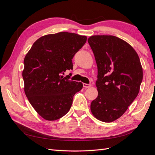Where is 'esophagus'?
Instances as JSON below:
<instances>
[{
  "label": "esophagus",
  "instance_id": "34e87169",
  "mask_svg": "<svg viewBox=\"0 0 155 155\" xmlns=\"http://www.w3.org/2000/svg\"><path fill=\"white\" fill-rule=\"evenodd\" d=\"M83 87L85 88H89L91 87V84H87V83H83Z\"/></svg>",
  "mask_w": 155,
  "mask_h": 155
}]
</instances>
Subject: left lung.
<instances>
[{
  "label": "left lung",
  "instance_id": "obj_1",
  "mask_svg": "<svg viewBox=\"0 0 155 155\" xmlns=\"http://www.w3.org/2000/svg\"><path fill=\"white\" fill-rule=\"evenodd\" d=\"M97 67L98 96L91 105L94 116L112 122L122 116L137 97L143 79L138 55L125 41L113 35L88 39Z\"/></svg>",
  "mask_w": 155,
  "mask_h": 155
}]
</instances>
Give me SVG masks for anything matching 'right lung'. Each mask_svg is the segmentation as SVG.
Here are the masks:
<instances>
[{
  "mask_svg": "<svg viewBox=\"0 0 155 155\" xmlns=\"http://www.w3.org/2000/svg\"><path fill=\"white\" fill-rule=\"evenodd\" d=\"M87 37L62 31L40 37L24 59L25 92L42 118L58 120L66 114L73 97L83 88L61 74L72 69V58L85 44Z\"/></svg>",
  "mask_w": 155,
  "mask_h": 155,
  "instance_id": "obj_1",
  "label": "right lung"
}]
</instances>
